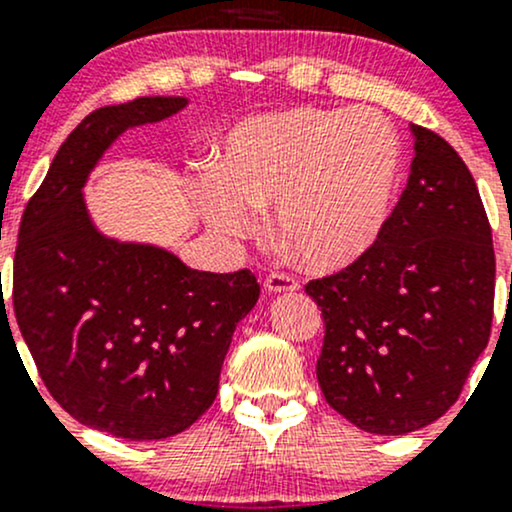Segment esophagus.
Masks as SVG:
<instances>
[{
    "instance_id": "1",
    "label": "esophagus",
    "mask_w": 512,
    "mask_h": 512,
    "mask_svg": "<svg viewBox=\"0 0 512 512\" xmlns=\"http://www.w3.org/2000/svg\"><path fill=\"white\" fill-rule=\"evenodd\" d=\"M298 289L296 276L284 272H272L264 279V291L267 293H291Z\"/></svg>"
}]
</instances>
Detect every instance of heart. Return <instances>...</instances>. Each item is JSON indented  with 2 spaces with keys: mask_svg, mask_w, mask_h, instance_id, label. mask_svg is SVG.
<instances>
[{
  "mask_svg": "<svg viewBox=\"0 0 512 512\" xmlns=\"http://www.w3.org/2000/svg\"><path fill=\"white\" fill-rule=\"evenodd\" d=\"M402 168L395 127L373 110L289 108L248 117L223 137L197 207L211 231L243 238L274 207V231L320 272L366 255L383 233Z\"/></svg>",
  "mask_w": 512,
  "mask_h": 512,
  "instance_id": "b5f03b06",
  "label": "heart"
}]
</instances>
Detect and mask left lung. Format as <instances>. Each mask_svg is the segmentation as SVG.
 Wrapping results in <instances>:
<instances>
[{
  "label": "left lung",
  "instance_id": "obj_1",
  "mask_svg": "<svg viewBox=\"0 0 512 512\" xmlns=\"http://www.w3.org/2000/svg\"><path fill=\"white\" fill-rule=\"evenodd\" d=\"M411 134L407 190L383 233L305 286L325 320L322 395L378 436L419 431L457 402L493 320L496 257L477 182L443 137Z\"/></svg>",
  "mask_w": 512,
  "mask_h": 512
}]
</instances>
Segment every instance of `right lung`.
<instances>
[{
    "mask_svg": "<svg viewBox=\"0 0 512 512\" xmlns=\"http://www.w3.org/2000/svg\"><path fill=\"white\" fill-rule=\"evenodd\" d=\"M185 105L144 96L86 115L16 245L14 313L45 387L76 421L127 440L170 438L211 407L236 325L260 298L250 269L197 272L156 245L103 236L88 216L84 185L110 144Z\"/></svg>",
    "mask_w": 512,
    "mask_h": 512,
    "instance_id": "add662e5",
    "label": "right lung"
}]
</instances>
